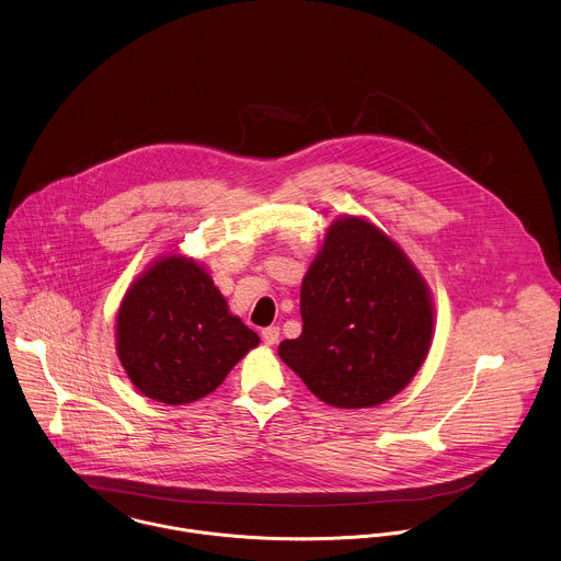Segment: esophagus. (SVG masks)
Returning a JSON list of instances; mask_svg holds the SVG:
<instances>
[{
    "label": "esophagus",
    "mask_w": 561,
    "mask_h": 561,
    "mask_svg": "<svg viewBox=\"0 0 561 561\" xmlns=\"http://www.w3.org/2000/svg\"><path fill=\"white\" fill-rule=\"evenodd\" d=\"M277 337H279V328L271 325V328H264V330H262V340H264L266 346H273V344L277 342Z\"/></svg>",
    "instance_id": "34e87169"
}]
</instances>
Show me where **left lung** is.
Masks as SVG:
<instances>
[{"mask_svg":"<svg viewBox=\"0 0 561 561\" xmlns=\"http://www.w3.org/2000/svg\"><path fill=\"white\" fill-rule=\"evenodd\" d=\"M304 332L279 357L308 390L342 410L401 392L434 337V301L405 251L379 227L340 217L301 282Z\"/></svg>","mask_w":561,"mask_h":561,"instance_id":"8db88e82","label":"left lung"}]
</instances>
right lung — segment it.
I'll use <instances>...</instances> for the list:
<instances>
[{
    "label": "right lung",
    "instance_id": "add662e5",
    "mask_svg": "<svg viewBox=\"0 0 561 561\" xmlns=\"http://www.w3.org/2000/svg\"><path fill=\"white\" fill-rule=\"evenodd\" d=\"M114 337L129 381L167 405L215 392L260 342L229 312L210 273L178 253L158 257L127 288Z\"/></svg>",
    "mask_w": 561,
    "mask_h": 561
}]
</instances>
